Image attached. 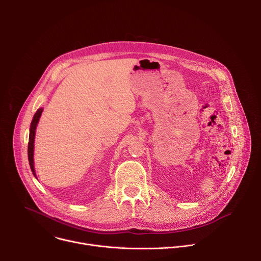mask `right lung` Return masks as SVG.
<instances>
[{
  "label": "right lung",
  "mask_w": 261,
  "mask_h": 261,
  "mask_svg": "<svg viewBox=\"0 0 261 261\" xmlns=\"http://www.w3.org/2000/svg\"><path fill=\"white\" fill-rule=\"evenodd\" d=\"M42 108H39L37 110V113L35 114L33 121L31 123V128H30V136H29V144H28V157H29V162H30V167L33 172V174L36 176L35 173V168H34V140H35V130L37 127V124L39 122V118L41 117L42 114Z\"/></svg>",
  "instance_id": "right-lung-1"
}]
</instances>
